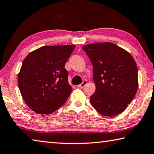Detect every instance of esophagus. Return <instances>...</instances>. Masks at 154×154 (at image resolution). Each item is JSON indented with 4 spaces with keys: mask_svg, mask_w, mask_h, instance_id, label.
I'll return each instance as SVG.
<instances>
[{
    "mask_svg": "<svg viewBox=\"0 0 154 154\" xmlns=\"http://www.w3.org/2000/svg\"><path fill=\"white\" fill-rule=\"evenodd\" d=\"M87 83H88L87 80H83V82L82 83H81L80 85H77V87L79 88H83L85 86V85L87 84Z\"/></svg>",
    "mask_w": 154,
    "mask_h": 154,
    "instance_id": "esophagus-1",
    "label": "esophagus"
}]
</instances>
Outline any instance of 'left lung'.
Masks as SVG:
<instances>
[{
  "label": "left lung",
  "instance_id": "obj_1",
  "mask_svg": "<svg viewBox=\"0 0 154 154\" xmlns=\"http://www.w3.org/2000/svg\"><path fill=\"white\" fill-rule=\"evenodd\" d=\"M82 49L93 66L96 92L90 96L92 105L104 116L122 113L138 88V69L133 57L109 42L89 44Z\"/></svg>",
  "mask_w": 154,
  "mask_h": 154
}]
</instances>
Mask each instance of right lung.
<instances>
[{"label": "right lung", "mask_w": 154, "mask_h": 154, "mask_svg": "<svg viewBox=\"0 0 154 154\" xmlns=\"http://www.w3.org/2000/svg\"><path fill=\"white\" fill-rule=\"evenodd\" d=\"M75 45L43 46L26 57L18 74L25 103L35 113L51 114L66 103L72 88L65 63Z\"/></svg>", "instance_id": "right-lung-1"}]
</instances>
